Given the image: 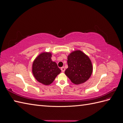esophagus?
<instances>
[{
  "mask_svg": "<svg viewBox=\"0 0 123 123\" xmlns=\"http://www.w3.org/2000/svg\"><path fill=\"white\" fill-rule=\"evenodd\" d=\"M61 70H62V72H64L65 71V68L64 67H62L61 68Z\"/></svg>",
  "mask_w": 123,
  "mask_h": 123,
  "instance_id": "esophagus-1",
  "label": "esophagus"
}]
</instances>
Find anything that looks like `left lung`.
<instances>
[{
	"label": "left lung",
	"instance_id": "8db88e82",
	"mask_svg": "<svg viewBox=\"0 0 123 123\" xmlns=\"http://www.w3.org/2000/svg\"><path fill=\"white\" fill-rule=\"evenodd\" d=\"M68 68L65 73L75 85L84 83L90 77L93 66L90 59L80 50L72 52L68 56Z\"/></svg>",
	"mask_w": 123,
	"mask_h": 123
}]
</instances>
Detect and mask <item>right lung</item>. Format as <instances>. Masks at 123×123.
Here are the masks:
<instances>
[{
    "label": "right lung",
    "mask_w": 123,
    "mask_h": 123,
    "mask_svg": "<svg viewBox=\"0 0 123 123\" xmlns=\"http://www.w3.org/2000/svg\"><path fill=\"white\" fill-rule=\"evenodd\" d=\"M51 52L41 53L33 61L32 73L38 82L44 85L53 83L57 75L61 72L56 63L51 59Z\"/></svg>",
    "instance_id": "1"
}]
</instances>
